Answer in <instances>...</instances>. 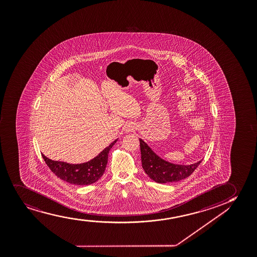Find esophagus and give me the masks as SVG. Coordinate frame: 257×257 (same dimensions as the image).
<instances>
[{"mask_svg":"<svg viewBox=\"0 0 257 257\" xmlns=\"http://www.w3.org/2000/svg\"><path fill=\"white\" fill-rule=\"evenodd\" d=\"M133 124H126V126H125V129H124V130H125V132H127V133H129V132H132V131H133Z\"/></svg>","mask_w":257,"mask_h":257,"instance_id":"obj_1","label":"esophagus"}]
</instances>
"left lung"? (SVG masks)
Wrapping results in <instances>:
<instances>
[{
	"label": "left lung",
	"instance_id": "obj_1",
	"mask_svg": "<svg viewBox=\"0 0 257 257\" xmlns=\"http://www.w3.org/2000/svg\"><path fill=\"white\" fill-rule=\"evenodd\" d=\"M140 143L143 169L157 183L178 182L188 178L202 162L190 165H174L160 159L142 140H140Z\"/></svg>",
	"mask_w": 257,
	"mask_h": 257
}]
</instances>
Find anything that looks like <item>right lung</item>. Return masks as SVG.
I'll return each instance as SVG.
<instances>
[{
	"label": "right lung",
	"instance_id": "add662e5",
	"mask_svg": "<svg viewBox=\"0 0 257 257\" xmlns=\"http://www.w3.org/2000/svg\"><path fill=\"white\" fill-rule=\"evenodd\" d=\"M116 142L117 140L103 150L96 158L80 165H71L64 162L54 161L42 153V155L49 169L58 178L69 184L87 185L95 183L104 174L107 165L108 153Z\"/></svg>",
	"mask_w": 257,
	"mask_h": 257
}]
</instances>
